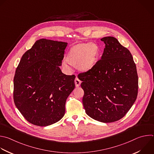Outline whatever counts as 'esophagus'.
I'll return each instance as SVG.
<instances>
[{"instance_id":"1","label":"esophagus","mask_w":154,"mask_h":154,"mask_svg":"<svg viewBox=\"0 0 154 154\" xmlns=\"http://www.w3.org/2000/svg\"><path fill=\"white\" fill-rule=\"evenodd\" d=\"M74 82H75V86H76V87L80 86V84H81V83H82V82H81L77 77L75 78Z\"/></svg>"}]
</instances>
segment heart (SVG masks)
<instances>
[{
  "mask_svg": "<svg viewBox=\"0 0 154 154\" xmlns=\"http://www.w3.org/2000/svg\"><path fill=\"white\" fill-rule=\"evenodd\" d=\"M100 49L94 43H79L72 46L65 57L66 62L83 72L92 70L97 65Z\"/></svg>",
  "mask_w": 154,
  "mask_h": 154,
  "instance_id": "obj_1",
  "label": "heart"
}]
</instances>
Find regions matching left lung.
I'll use <instances>...</instances> for the list:
<instances>
[{
	"mask_svg": "<svg viewBox=\"0 0 154 154\" xmlns=\"http://www.w3.org/2000/svg\"><path fill=\"white\" fill-rule=\"evenodd\" d=\"M103 55L91 71L78 75L84 91L83 105L92 119L111 123L122 119L138 94V79L130 51L114 37L101 39Z\"/></svg>",
	"mask_w": 154,
	"mask_h": 154,
	"instance_id": "8db88e82",
	"label": "left lung"
}]
</instances>
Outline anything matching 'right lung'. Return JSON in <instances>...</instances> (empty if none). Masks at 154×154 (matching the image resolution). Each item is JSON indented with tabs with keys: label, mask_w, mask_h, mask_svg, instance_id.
I'll list each match as a JSON object with an SVG mask.
<instances>
[{
	"label": "right lung",
	"mask_w": 154,
	"mask_h": 154,
	"mask_svg": "<svg viewBox=\"0 0 154 154\" xmlns=\"http://www.w3.org/2000/svg\"><path fill=\"white\" fill-rule=\"evenodd\" d=\"M66 42L42 38L22 56L14 78L16 106L30 123L47 126L65 115L68 97L75 88V75L62 73Z\"/></svg>",
	"instance_id": "1"
}]
</instances>
